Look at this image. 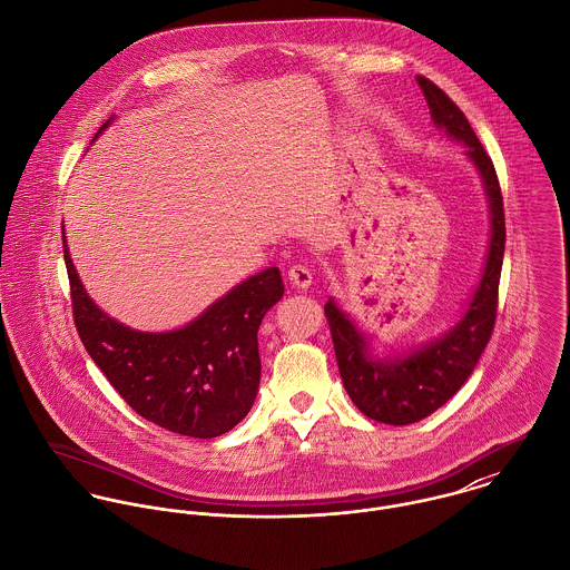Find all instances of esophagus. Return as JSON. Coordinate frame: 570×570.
Returning <instances> with one entry per match:
<instances>
[{
	"instance_id": "obj_1",
	"label": "esophagus",
	"mask_w": 570,
	"mask_h": 570,
	"mask_svg": "<svg viewBox=\"0 0 570 570\" xmlns=\"http://www.w3.org/2000/svg\"><path fill=\"white\" fill-rule=\"evenodd\" d=\"M287 278H289V285H292V287H298V289H307V287L312 285V281H314L312 269H309L307 265H301V263H296V265L289 267Z\"/></svg>"
}]
</instances>
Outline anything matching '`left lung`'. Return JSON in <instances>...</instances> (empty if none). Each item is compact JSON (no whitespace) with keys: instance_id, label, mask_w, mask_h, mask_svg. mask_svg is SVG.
I'll use <instances>...</instances> for the list:
<instances>
[{"instance_id":"1","label":"left lung","mask_w":570,"mask_h":570,"mask_svg":"<svg viewBox=\"0 0 570 570\" xmlns=\"http://www.w3.org/2000/svg\"><path fill=\"white\" fill-rule=\"evenodd\" d=\"M416 82L428 100L434 125L445 129L454 140L468 145V158L481 170L489 197L491 239L485 272L465 316L443 337L406 355L373 360L366 353V337L357 326L335 307L333 301L326 303L325 316L335 360L351 402L368 419L391 425H407L432 414L468 382L493 333L504 256L502 193L488 151L470 127L465 114L439 85L425 77H416Z\"/></svg>"}]
</instances>
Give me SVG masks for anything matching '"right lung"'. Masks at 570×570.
<instances>
[{
	"mask_svg": "<svg viewBox=\"0 0 570 570\" xmlns=\"http://www.w3.org/2000/svg\"><path fill=\"white\" fill-rule=\"evenodd\" d=\"M63 256L82 346L129 406L160 428L195 439L219 436L244 419L261 382L256 333L285 292L278 267L249 276L184 328L142 333L91 303L66 239Z\"/></svg>",
	"mask_w": 570,
	"mask_h": 570,
	"instance_id": "1",
	"label": "right lung"
}]
</instances>
